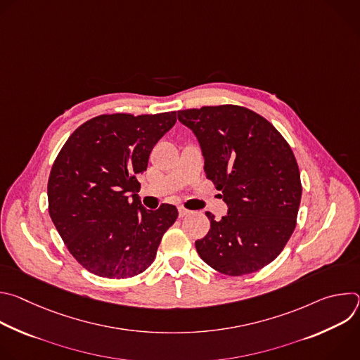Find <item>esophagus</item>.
<instances>
[{
    "mask_svg": "<svg viewBox=\"0 0 360 360\" xmlns=\"http://www.w3.org/2000/svg\"><path fill=\"white\" fill-rule=\"evenodd\" d=\"M178 211H179V217H181V218H184V217H186V215L191 214V211H188V210H185V208H182V207H181Z\"/></svg>",
    "mask_w": 360,
    "mask_h": 360,
    "instance_id": "1",
    "label": "esophagus"
}]
</instances>
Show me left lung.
Listing matches in <instances>:
<instances>
[{"label": "left lung", "instance_id": "1", "mask_svg": "<svg viewBox=\"0 0 360 360\" xmlns=\"http://www.w3.org/2000/svg\"><path fill=\"white\" fill-rule=\"evenodd\" d=\"M196 135L205 174L228 205L219 221L195 242L202 261L215 271L240 276L269 265L296 226L302 196L293 152L264 117L239 105L178 111Z\"/></svg>", "mask_w": 360, "mask_h": 360}]
</instances>
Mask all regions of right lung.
<instances>
[{
	"mask_svg": "<svg viewBox=\"0 0 360 360\" xmlns=\"http://www.w3.org/2000/svg\"><path fill=\"white\" fill-rule=\"evenodd\" d=\"M175 122V111L104 114L79 125L61 148L48 178V212L70 253L91 274L127 279L155 259L178 210L169 203L145 210L136 176Z\"/></svg>",
	"mask_w": 360,
	"mask_h": 360,
	"instance_id": "1",
	"label": "right lung"
}]
</instances>
